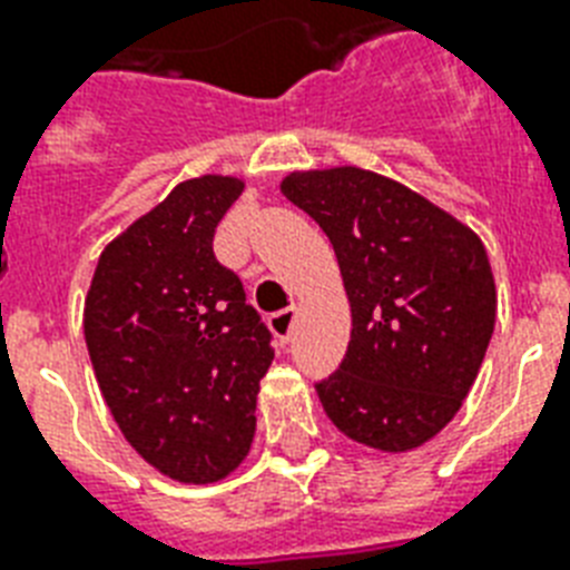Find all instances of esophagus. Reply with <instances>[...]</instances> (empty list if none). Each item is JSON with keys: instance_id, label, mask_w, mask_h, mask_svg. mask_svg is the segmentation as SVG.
I'll list each match as a JSON object with an SVG mask.
<instances>
[{"instance_id": "obj_1", "label": "esophagus", "mask_w": 570, "mask_h": 570, "mask_svg": "<svg viewBox=\"0 0 570 570\" xmlns=\"http://www.w3.org/2000/svg\"><path fill=\"white\" fill-rule=\"evenodd\" d=\"M295 316H298V311H295V307H284V311H277L268 316V328L275 331V337L281 340V343H286V340H289V334H293Z\"/></svg>"}]
</instances>
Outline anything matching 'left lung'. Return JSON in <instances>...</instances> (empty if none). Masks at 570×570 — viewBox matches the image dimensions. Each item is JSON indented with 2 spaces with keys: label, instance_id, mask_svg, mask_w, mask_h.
<instances>
[{
  "label": "left lung",
  "instance_id": "1",
  "mask_svg": "<svg viewBox=\"0 0 570 570\" xmlns=\"http://www.w3.org/2000/svg\"><path fill=\"white\" fill-rule=\"evenodd\" d=\"M320 224L352 304L337 373L316 381L340 432L405 452L441 432L494 334L485 245L432 200L364 168L289 174L281 186Z\"/></svg>",
  "mask_w": 570,
  "mask_h": 570
}]
</instances>
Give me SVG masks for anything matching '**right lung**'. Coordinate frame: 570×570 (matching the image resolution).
<instances>
[{"mask_svg": "<svg viewBox=\"0 0 570 570\" xmlns=\"http://www.w3.org/2000/svg\"><path fill=\"white\" fill-rule=\"evenodd\" d=\"M242 180L197 177L106 245L85 298V343L132 450L177 482H218L257 429L272 331L215 259Z\"/></svg>", "mask_w": 570, "mask_h": 570, "instance_id": "add662e5", "label": "right lung"}]
</instances>
